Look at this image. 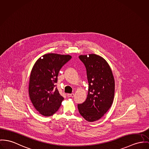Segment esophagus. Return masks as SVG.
<instances>
[{"instance_id":"34e87169","label":"esophagus","mask_w":149,"mask_h":149,"mask_svg":"<svg viewBox=\"0 0 149 149\" xmlns=\"http://www.w3.org/2000/svg\"><path fill=\"white\" fill-rule=\"evenodd\" d=\"M68 97H74V93H68L67 95Z\"/></svg>"}]
</instances>
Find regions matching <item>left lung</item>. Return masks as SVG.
<instances>
[{"label":"left lung","mask_w":149,"mask_h":149,"mask_svg":"<svg viewBox=\"0 0 149 149\" xmlns=\"http://www.w3.org/2000/svg\"><path fill=\"white\" fill-rule=\"evenodd\" d=\"M88 82L87 99L78 104L80 115L87 121L101 118L111 108L115 95V80L111 69L103 57L95 54L81 55Z\"/></svg>","instance_id":"obj_1"}]
</instances>
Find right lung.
Masks as SVG:
<instances>
[{
  "label": "right lung",
  "instance_id": "obj_1",
  "mask_svg": "<svg viewBox=\"0 0 149 149\" xmlns=\"http://www.w3.org/2000/svg\"><path fill=\"white\" fill-rule=\"evenodd\" d=\"M71 58L69 55L46 54L40 57L32 69L29 95L35 109L42 116H50L59 108L63 97L56 83L59 70Z\"/></svg>",
  "mask_w": 149,
  "mask_h": 149
}]
</instances>
